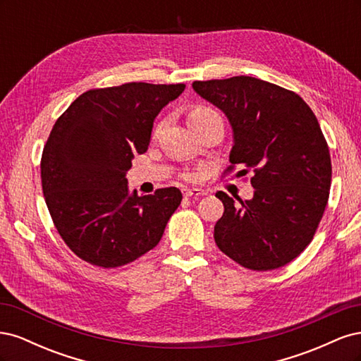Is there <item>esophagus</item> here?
<instances>
[{"label":"esophagus","mask_w":361,"mask_h":361,"mask_svg":"<svg viewBox=\"0 0 361 361\" xmlns=\"http://www.w3.org/2000/svg\"><path fill=\"white\" fill-rule=\"evenodd\" d=\"M207 192L204 190H200V188H187L183 190V195L185 197H202V195H206Z\"/></svg>","instance_id":"1"}]
</instances>
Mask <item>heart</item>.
<instances>
[{"mask_svg":"<svg viewBox=\"0 0 361 361\" xmlns=\"http://www.w3.org/2000/svg\"><path fill=\"white\" fill-rule=\"evenodd\" d=\"M214 114H216V113L214 110H211V108L203 106V105H194L190 108V111H188V123L191 128H195V126L202 125L206 118H209Z\"/></svg>","mask_w":361,"mask_h":361,"instance_id":"1","label":"heart"}]
</instances>
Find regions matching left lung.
Returning <instances> with one entry per match:
<instances>
[{
	"mask_svg": "<svg viewBox=\"0 0 361 361\" xmlns=\"http://www.w3.org/2000/svg\"><path fill=\"white\" fill-rule=\"evenodd\" d=\"M192 89L231 123L232 166L253 170L250 200L215 194L224 204L218 248L253 271L285 267L310 244L329 202L331 159L318 118L297 93L253 76L194 81Z\"/></svg>",
	"mask_w": 361,
	"mask_h": 361,
	"instance_id": "8db88e82",
	"label": "left lung"
}]
</instances>
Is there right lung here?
Segmentation results:
<instances>
[{
	"mask_svg": "<svg viewBox=\"0 0 361 361\" xmlns=\"http://www.w3.org/2000/svg\"><path fill=\"white\" fill-rule=\"evenodd\" d=\"M185 84L129 82L82 93L54 125L40 173L63 241L92 265L116 268L158 245L182 192L129 191L126 173L145 154L159 111Z\"/></svg>",
	"mask_w": 361,
	"mask_h": 361,
	"instance_id": "1",
	"label": "right lung"
}]
</instances>
